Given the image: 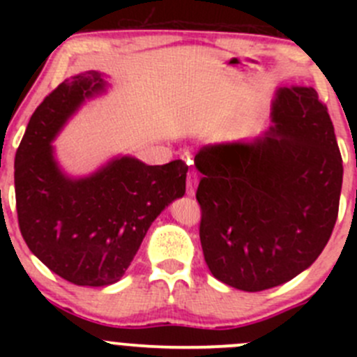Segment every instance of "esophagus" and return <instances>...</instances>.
<instances>
[{"instance_id":"1","label":"esophagus","mask_w":357,"mask_h":357,"mask_svg":"<svg viewBox=\"0 0 357 357\" xmlns=\"http://www.w3.org/2000/svg\"><path fill=\"white\" fill-rule=\"evenodd\" d=\"M195 188H197V174L195 172H188V178H186V193L190 197L195 195Z\"/></svg>"}]
</instances>
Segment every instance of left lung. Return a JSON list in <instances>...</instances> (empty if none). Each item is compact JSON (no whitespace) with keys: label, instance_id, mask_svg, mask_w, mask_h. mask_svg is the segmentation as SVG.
Instances as JSON below:
<instances>
[{"label":"left lung","instance_id":"8db88e82","mask_svg":"<svg viewBox=\"0 0 357 357\" xmlns=\"http://www.w3.org/2000/svg\"><path fill=\"white\" fill-rule=\"evenodd\" d=\"M271 110L264 135L207 145L195 155L205 262L214 278L243 291L305 271L338 214L344 167L316 89L278 88Z\"/></svg>","mask_w":357,"mask_h":357}]
</instances>
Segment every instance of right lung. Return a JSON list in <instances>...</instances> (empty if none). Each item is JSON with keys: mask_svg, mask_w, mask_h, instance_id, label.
Segmentation results:
<instances>
[{"mask_svg": "<svg viewBox=\"0 0 357 357\" xmlns=\"http://www.w3.org/2000/svg\"><path fill=\"white\" fill-rule=\"evenodd\" d=\"M109 88L86 70L50 93L29 121L15 155L19 226L32 254L79 287H107L124 276L150 225L185 195L188 165H149L119 155L88 176L60 167L53 142L88 100Z\"/></svg>", "mask_w": 357, "mask_h": 357, "instance_id": "right-lung-1", "label": "right lung"}]
</instances>
